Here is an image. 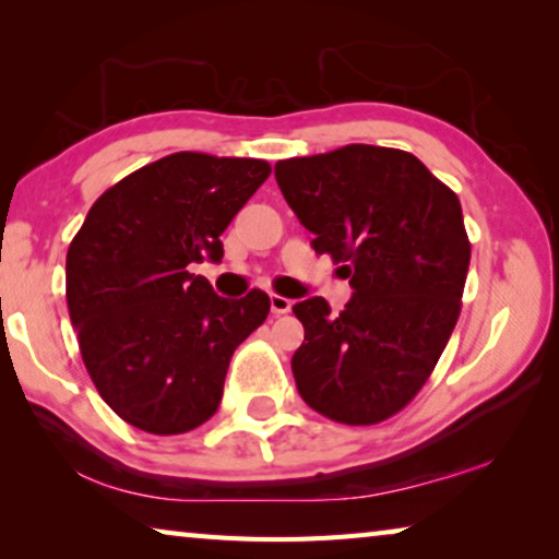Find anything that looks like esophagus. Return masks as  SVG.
Masks as SVG:
<instances>
[{
  "label": "esophagus",
  "mask_w": 559,
  "mask_h": 559,
  "mask_svg": "<svg viewBox=\"0 0 559 559\" xmlns=\"http://www.w3.org/2000/svg\"><path fill=\"white\" fill-rule=\"evenodd\" d=\"M293 302L288 298L278 296V293H271V313L273 316H286Z\"/></svg>",
  "instance_id": "obj_1"
}]
</instances>
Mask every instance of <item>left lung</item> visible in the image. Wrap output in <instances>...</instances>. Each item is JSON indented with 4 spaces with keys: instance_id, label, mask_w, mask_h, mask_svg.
Wrapping results in <instances>:
<instances>
[{
    "instance_id": "left-lung-1",
    "label": "left lung",
    "mask_w": 559,
    "mask_h": 559,
    "mask_svg": "<svg viewBox=\"0 0 559 559\" xmlns=\"http://www.w3.org/2000/svg\"><path fill=\"white\" fill-rule=\"evenodd\" d=\"M276 182L355 290L340 316L318 296L293 306L306 328L290 359L302 402L349 427L390 419L461 313L471 243L459 197L412 153L377 145L281 159Z\"/></svg>"
}]
</instances>
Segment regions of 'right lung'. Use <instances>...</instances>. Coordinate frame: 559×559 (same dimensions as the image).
Here are the masks:
<instances>
[{"label":"right lung","mask_w":559,"mask_h":559,"mask_svg":"<svg viewBox=\"0 0 559 559\" xmlns=\"http://www.w3.org/2000/svg\"><path fill=\"white\" fill-rule=\"evenodd\" d=\"M269 175L263 159L167 155L103 192L73 236L66 300L83 365L135 429L212 419L234 349L266 320L263 290L222 298L189 269L222 261L219 236Z\"/></svg>","instance_id":"1"}]
</instances>
